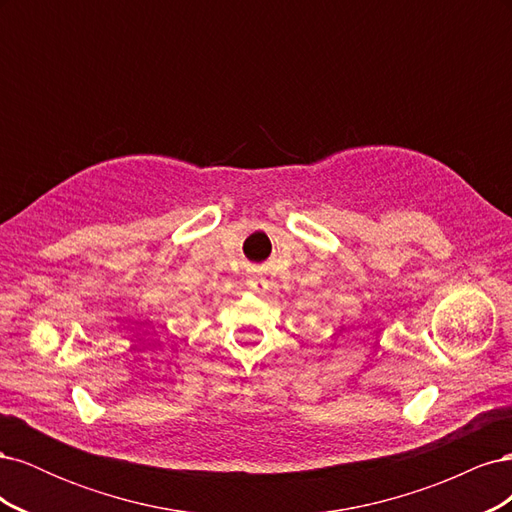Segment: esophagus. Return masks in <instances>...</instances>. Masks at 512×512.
<instances>
[{
  "mask_svg": "<svg viewBox=\"0 0 512 512\" xmlns=\"http://www.w3.org/2000/svg\"><path fill=\"white\" fill-rule=\"evenodd\" d=\"M247 286H250L254 292H267L269 290V280L265 275H250V280H247Z\"/></svg>",
  "mask_w": 512,
  "mask_h": 512,
  "instance_id": "esophagus-1",
  "label": "esophagus"
}]
</instances>
